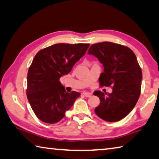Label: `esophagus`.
Returning <instances> with one entry per match:
<instances>
[{
  "mask_svg": "<svg viewBox=\"0 0 159 159\" xmlns=\"http://www.w3.org/2000/svg\"><path fill=\"white\" fill-rule=\"evenodd\" d=\"M83 94H84V95L86 97H90V96H91V95H92V93H91L86 92V91H84V92H83Z\"/></svg>",
  "mask_w": 159,
  "mask_h": 159,
  "instance_id": "34e87169",
  "label": "esophagus"
}]
</instances>
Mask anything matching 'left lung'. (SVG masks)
<instances>
[{"mask_svg":"<svg viewBox=\"0 0 159 159\" xmlns=\"http://www.w3.org/2000/svg\"><path fill=\"white\" fill-rule=\"evenodd\" d=\"M88 54L98 58L104 67L100 85L112 87L111 93L94 91L101 101L95 113L106 121H120L131 112L140 95L143 73L137 58L128 47L110 42L92 44Z\"/></svg>","mask_w":159,"mask_h":159,"instance_id":"1","label":"left lung"}]
</instances>
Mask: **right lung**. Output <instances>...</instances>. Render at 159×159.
I'll return each mask as SVG.
<instances>
[{
	"mask_svg": "<svg viewBox=\"0 0 159 159\" xmlns=\"http://www.w3.org/2000/svg\"><path fill=\"white\" fill-rule=\"evenodd\" d=\"M89 44H55L39 51L29 67L26 95L37 117L55 124L66 115L80 93L66 92L59 79L68 74Z\"/></svg>",
	"mask_w": 159,
	"mask_h": 159,
	"instance_id": "right-lung-1",
	"label": "right lung"
}]
</instances>
